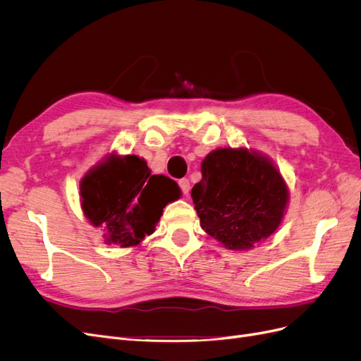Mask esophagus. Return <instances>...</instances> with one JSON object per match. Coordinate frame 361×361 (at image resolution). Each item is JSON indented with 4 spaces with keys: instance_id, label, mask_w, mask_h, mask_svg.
Returning a JSON list of instances; mask_svg holds the SVG:
<instances>
[{
    "instance_id": "obj_1",
    "label": "esophagus",
    "mask_w": 361,
    "mask_h": 361,
    "mask_svg": "<svg viewBox=\"0 0 361 361\" xmlns=\"http://www.w3.org/2000/svg\"><path fill=\"white\" fill-rule=\"evenodd\" d=\"M179 187H180V190H182V192H183L185 195L190 194L191 185H190V180H188V179H180V180H179Z\"/></svg>"
}]
</instances>
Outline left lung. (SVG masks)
Segmentation results:
<instances>
[{"label": "left lung", "instance_id": "obj_1", "mask_svg": "<svg viewBox=\"0 0 361 361\" xmlns=\"http://www.w3.org/2000/svg\"><path fill=\"white\" fill-rule=\"evenodd\" d=\"M191 197L207 235L228 250L245 251L277 231L289 191L269 158L226 147L203 159Z\"/></svg>", "mask_w": 361, "mask_h": 361}]
</instances>
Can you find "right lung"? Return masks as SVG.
I'll use <instances>...</instances> for the list:
<instances>
[{
	"instance_id": "add662e5",
	"label": "right lung",
	"mask_w": 361,
	"mask_h": 361,
	"mask_svg": "<svg viewBox=\"0 0 361 361\" xmlns=\"http://www.w3.org/2000/svg\"><path fill=\"white\" fill-rule=\"evenodd\" d=\"M82 212L94 227H104L108 245H138L155 232L167 203L180 197L178 183L150 174L143 158L111 154L85 173L80 183Z\"/></svg>"
}]
</instances>
